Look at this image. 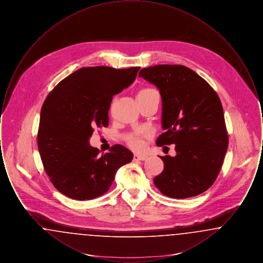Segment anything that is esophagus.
Here are the masks:
<instances>
[{
	"label": "esophagus",
	"mask_w": 263,
	"mask_h": 263,
	"mask_svg": "<svg viewBox=\"0 0 263 263\" xmlns=\"http://www.w3.org/2000/svg\"><path fill=\"white\" fill-rule=\"evenodd\" d=\"M147 158H148L147 155H137V154L134 155L135 161H145V160H147Z\"/></svg>",
	"instance_id": "esophagus-1"
}]
</instances>
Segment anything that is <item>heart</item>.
<instances>
[{
  "mask_svg": "<svg viewBox=\"0 0 263 263\" xmlns=\"http://www.w3.org/2000/svg\"><path fill=\"white\" fill-rule=\"evenodd\" d=\"M153 90H154V89H152V88H144V89H142L138 95L147 93V92H150V91H153ZM128 143H129V145L131 146V148H133L134 150H142L143 147H144L143 138L141 137V136H132V137L129 139Z\"/></svg>",
  "mask_w": 263,
  "mask_h": 263,
  "instance_id": "1",
  "label": "heart"
}]
</instances>
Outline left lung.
<instances>
[{
	"label": "left lung",
	"mask_w": 263,
	"mask_h": 263,
	"mask_svg": "<svg viewBox=\"0 0 263 263\" xmlns=\"http://www.w3.org/2000/svg\"><path fill=\"white\" fill-rule=\"evenodd\" d=\"M139 77L159 88L163 133L157 145L175 144L176 156L160 157L163 171L154 184L172 198L193 197L216 180L229 139L221 100L200 76L181 65L144 68Z\"/></svg>",
	"instance_id": "left-lung-1"
}]
</instances>
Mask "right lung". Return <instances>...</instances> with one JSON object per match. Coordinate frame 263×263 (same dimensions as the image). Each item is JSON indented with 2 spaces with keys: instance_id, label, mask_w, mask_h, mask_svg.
Listing matches in <instances>:
<instances>
[{
  "instance_id": "1",
  "label": "right lung",
  "mask_w": 263,
  "mask_h": 263,
  "mask_svg": "<svg viewBox=\"0 0 263 263\" xmlns=\"http://www.w3.org/2000/svg\"><path fill=\"white\" fill-rule=\"evenodd\" d=\"M139 69L81 68L62 80L44 101L38 151L51 182L67 197L90 200L101 196L118 168L133 160L132 152L122 145L100 156L89 138L96 128L108 125L113 96L135 81Z\"/></svg>"
}]
</instances>
